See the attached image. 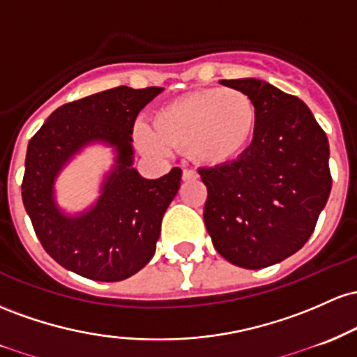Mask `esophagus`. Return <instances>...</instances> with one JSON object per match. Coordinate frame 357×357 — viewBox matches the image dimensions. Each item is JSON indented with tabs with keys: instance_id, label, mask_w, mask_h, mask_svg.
<instances>
[{
	"instance_id": "esophagus-1",
	"label": "esophagus",
	"mask_w": 357,
	"mask_h": 357,
	"mask_svg": "<svg viewBox=\"0 0 357 357\" xmlns=\"http://www.w3.org/2000/svg\"><path fill=\"white\" fill-rule=\"evenodd\" d=\"M197 177H199L197 172H195V170H187V168H185V170H183V174H182V178L183 180H194V178H197Z\"/></svg>"
}]
</instances>
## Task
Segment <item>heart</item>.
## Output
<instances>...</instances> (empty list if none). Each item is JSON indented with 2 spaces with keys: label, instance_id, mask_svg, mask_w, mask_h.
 <instances>
[{
  "label": "heart",
  "instance_id": "obj_1",
  "mask_svg": "<svg viewBox=\"0 0 357 357\" xmlns=\"http://www.w3.org/2000/svg\"><path fill=\"white\" fill-rule=\"evenodd\" d=\"M258 113L246 92L231 87H206L163 104L153 125L139 121L133 126L136 145L146 155L170 153L187 148L202 165H226L250 146L256 133Z\"/></svg>",
  "mask_w": 357,
  "mask_h": 357
}]
</instances>
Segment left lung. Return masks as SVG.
<instances>
[{"mask_svg": "<svg viewBox=\"0 0 357 357\" xmlns=\"http://www.w3.org/2000/svg\"><path fill=\"white\" fill-rule=\"evenodd\" d=\"M222 86L253 99L251 145L226 165L200 168L207 187L204 222L218 253L248 270L297 253L329 199V142L307 104L261 79Z\"/></svg>", "mask_w": 357, "mask_h": 357, "instance_id": "obj_1", "label": "left lung"}]
</instances>
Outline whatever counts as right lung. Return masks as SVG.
I'll return each instance as SVG.
<instances>
[{"mask_svg":"<svg viewBox=\"0 0 357 357\" xmlns=\"http://www.w3.org/2000/svg\"><path fill=\"white\" fill-rule=\"evenodd\" d=\"M162 87L119 86L55 109L28 143L22 197L43 250L59 265L96 282H121L153 258L167 207L182 170L142 177L133 167V126ZM114 148L102 194L86 211L67 215L54 199L59 172L86 146Z\"/></svg>","mask_w":357,"mask_h":357,"instance_id":"obj_1","label":"right lung"}]
</instances>
